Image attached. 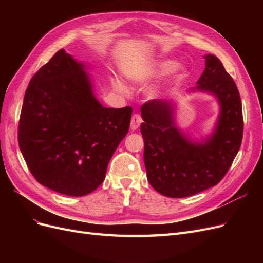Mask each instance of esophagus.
<instances>
[{
    "instance_id": "34e87169",
    "label": "esophagus",
    "mask_w": 263,
    "mask_h": 263,
    "mask_svg": "<svg viewBox=\"0 0 263 263\" xmlns=\"http://www.w3.org/2000/svg\"><path fill=\"white\" fill-rule=\"evenodd\" d=\"M141 122H142L141 116H140L139 114H134V115L132 116V123H130V128H132V130L138 129L140 124H141Z\"/></svg>"
}]
</instances>
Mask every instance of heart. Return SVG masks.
I'll use <instances>...</instances> for the list:
<instances>
[{
  "label": "heart",
  "mask_w": 263,
  "mask_h": 263,
  "mask_svg": "<svg viewBox=\"0 0 263 263\" xmlns=\"http://www.w3.org/2000/svg\"><path fill=\"white\" fill-rule=\"evenodd\" d=\"M177 68V62H174L172 60H166L161 62L160 65L156 68H150V69H146L141 72L140 77L147 79V78H151V77H159V76H164L171 73L172 71L176 70ZM116 89L122 92V93H127V89L126 86L122 83V82H116Z\"/></svg>",
  "instance_id": "heart-1"
}]
</instances>
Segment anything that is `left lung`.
<instances>
[{
	"label": "left lung",
	"mask_w": 263,
	"mask_h": 263,
	"mask_svg": "<svg viewBox=\"0 0 263 263\" xmlns=\"http://www.w3.org/2000/svg\"><path fill=\"white\" fill-rule=\"evenodd\" d=\"M205 69L191 91L212 94L219 104L213 133L192 141L176 124L173 100H153L141 106L147 178L157 192L168 197L192 196L225 177L239 151L243 118L239 92L233 78L214 54H206Z\"/></svg>",
	"instance_id": "obj_1"
}]
</instances>
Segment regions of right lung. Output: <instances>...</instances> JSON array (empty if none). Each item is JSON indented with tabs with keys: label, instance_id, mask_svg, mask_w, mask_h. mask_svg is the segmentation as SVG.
Returning a JSON list of instances; mask_svg holds the SVG:
<instances>
[{
	"label": "right lung",
	"instance_id": "right-lung-1",
	"mask_svg": "<svg viewBox=\"0 0 263 263\" xmlns=\"http://www.w3.org/2000/svg\"><path fill=\"white\" fill-rule=\"evenodd\" d=\"M82 62L61 49L31 78L24 97L18 145L34 178L52 191L84 196L105 179L133 109L104 107Z\"/></svg>",
	"mask_w": 263,
	"mask_h": 263
}]
</instances>
